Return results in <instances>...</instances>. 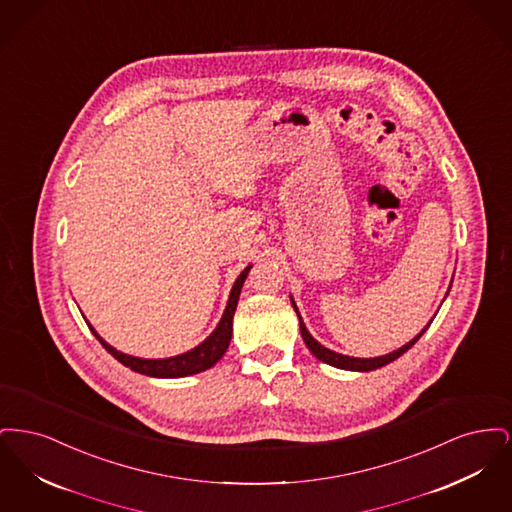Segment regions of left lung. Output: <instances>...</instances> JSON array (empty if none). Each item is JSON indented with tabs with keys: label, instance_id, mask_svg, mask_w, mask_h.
<instances>
[{
	"label": "left lung",
	"instance_id": "left-lung-1",
	"mask_svg": "<svg viewBox=\"0 0 512 512\" xmlns=\"http://www.w3.org/2000/svg\"><path fill=\"white\" fill-rule=\"evenodd\" d=\"M453 282V280H451ZM451 290V288H449ZM449 290L445 293V297L449 295ZM443 297V299H445ZM290 299H292L293 309H295V313H297V318H299V330H301V338L305 341V345L309 347V351L317 357L318 361H322V363H326V365L336 366V368H341V370H353V372H370V370H376V368H380V366L390 365L391 361H395V359H399L403 353H407L411 347H413L416 341L420 340V336L428 330V326L432 324V320L420 330V334L418 336H414L413 340L409 341V343H405L403 347H399V349H395V351H391L388 355H382V357H372V359H361V357H349V355H341V353H336V351H332V349H328V347H324L322 343H318L311 334H309V330H307V326H305V322H303V318L299 315V309H297V305H295V301H293L292 295H290Z\"/></svg>",
	"mask_w": 512,
	"mask_h": 512
}]
</instances>
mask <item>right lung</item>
<instances>
[{
  "mask_svg": "<svg viewBox=\"0 0 512 512\" xmlns=\"http://www.w3.org/2000/svg\"><path fill=\"white\" fill-rule=\"evenodd\" d=\"M251 270V265L242 270V274L236 278L232 290H230V297L226 303V309L220 317L217 328L201 341L199 345H195L194 349L182 353V355H174V357H167V359H142V357H132L126 355L119 349H115L113 345H109L107 341L99 336L98 332L94 330V326L88 322L92 334L98 338L99 343L124 366H128L134 372L146 374L151 378H184V376H192L197 372H203L211 366L217 365L222 355L226 353L230 340H232V320H234V313L238 307V299L242 293V286H244L245 278Z\"/></svg>",
  "mask_w": 512,
  "mask_h": 512,
  "instance_id": "add662e5",
  "label": "right lung"
}]
</instances>
